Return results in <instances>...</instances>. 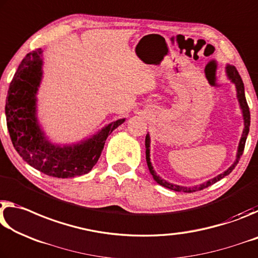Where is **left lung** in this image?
<instances>
[{"label": "left lung", "instance_id": "left-lung-1", "mask_svg": "<svg viewBox=\"0 0 258 258\" xmlns=\"http://www.w3.org/2000/svg\"><path fill=\"white\" fill-rule=\"evenodd\" d=\"M226 73H227V77L230 78V80L232 82L235 84V88H236V96H238V99H239V103H240V106H241L242 109V113H243V120H244V129H243V133H242V137L240 139V144H239V149H238V153H236V160L235 162L232 164V166L227 169L226 171L223 172V174L218 175L217 177H215V178L210 179L208 181H206V183L199 185V186H194V187H183V186H179V185H174V184H170L168 183V181L163 180L160 178V177L155 174V171L153 170V167H152L151 161H150V136L149 135H146V138H145V147H146V162H147V167H149V170L153 176L154 180L157 181L158 184L162 185V186L167 187L169 189H172V191H176V192H196V191H199V189H204L206 187L210 186V185H213L216 183V181L221 180L222 178H224L225 176H227L230 174V172L233 170L235 168L236 163L239 162L240 158H241V155L243 153V150H244V145H246V139L248 136V133H249V125H250V112H249V106L247 104V100H246V96H244V87H243V82H242V79L240 78L239 75V72L236 71V69L234 66H231L229 65L226 67Z\"/></svg>", "mask_w": 258, "mask_h": 258}]
</instances>
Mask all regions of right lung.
Here are the masks:
<instances>
[{
    "label": "right lung",
    "mask_w": 258,
    "mask_h": 258,
    "mask_svg": "<svg viewBox=\"0 0 258 258\" xmlns=\"http://www.w3.org/2000/svg\"><path fill=\"white\" fill-rule=\"evenodd\" d=\"M42 50L26 54L9 86L6 101L7 125L12 144L29 166L57 178L88 174L98 161L105 141L124 119L109 123L92 138L59 147L46 141L35 116L36 91L42 77Z\"/></svg>",
    "instance_id": "obj_1"
}]
</instances>
